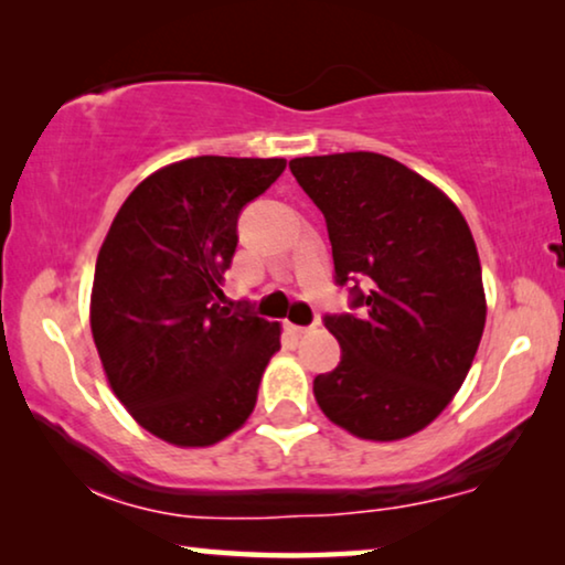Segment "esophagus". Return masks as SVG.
<instances>
[{"label": "esophagus", "instance_id": "34e87169", "mask_svg": "<svg viewBox=\"0 0 565 565\" xmlns=\"http://www.w3.org/2000/svg\"><path fill=\"white\" fill-rule=\"evenodd\" d=\"M288 329L292 331V334H298V337H303V334H308V331H311L313 327H298V323H288Z\"/></svg>", "mask_w": 565, "mask_h": 565}]
</instances>
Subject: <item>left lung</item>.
Segmentation results:
<instances>
[{"label": "left lung", "mask_w": 565, "mask_h": 565, "mask_svg": "<svg viewBox=\"0 0 565 565\" xmlns=\"http://www.w3.org/2000/svg\"><path fill=\"white\" fill-rule=\"evenodd\" d=\"M327 221L334 282L350 313H327L342 360L313 396L354 437L401 439L427 427L466 381L486 298L476 242L445 192L373 151L290 161Z\"/></svg>", "instance_id": "8db88e82"}]
</instances>
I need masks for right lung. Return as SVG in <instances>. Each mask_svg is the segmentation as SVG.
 I'll list each match as a JSON object with an SVG mask.
<instances>
[{"label": "right lung", "instance_id": "obj_1", "mask_svg": "<svg viewBox=\"0 0 565 565\" xmlns=\"http://www.w3.org/2000/svg\"><path fill=\"white\" fill-rule=\"evenodd\" d=\"M285 159L195 157L138 184L115 215L92 285V337L115 396L167 443L205 447L249 419L280 323L223 306L238 215Z\"/></svg>", "mask_w": 565, "mask_h": 565}]
</instances>
